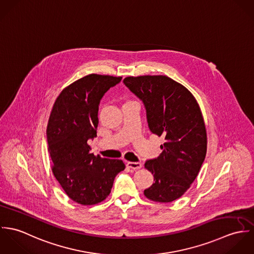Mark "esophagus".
<instances>
[{
  "instance_id": "obj_1",
  "label": "esophagus",
  "mask_w": 254,
  "mask_h": 254,
  "mask_svg": "<svg viewBox=\"0 0 254 254\" xmlns=\"http://www.w3.org/2000/svg\"><path fill=\"white\" fill-rule=\"evenodd\" d=\"M127 167H129V168H131V169H134V170L140 169V168H142V163H140V162L128 161V162H127Z\"/></svg>"
}]
</instances>
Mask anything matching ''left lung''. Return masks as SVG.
I'll use <instances>...</instances> for the list:
<instances>
[{"label":"left lung","mask_w":254,"mask_h":254,"mask_svg":"<svg viewBox=\"0 0 254 254\" xmlns=\"http://www.w3.org/2000/svg\"><path fill=\"white\" fill-rule=\"evenodd\" d=\"M123 83L144 104L151 133L162 136V152L145 167L154 183L144 190L148 199L171 202L187 191L206 155V130L190 92L167 76L127 77Z\"/></svg>","instance_id":"obj_1"}]
</instances>
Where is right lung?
I'll use <instances>...</instances> for the list:
<instances>
[{
  "mask_svg": "<svg viewBox=\"0 0 254 254\" xmlns=\"http://www.w3.org/2000/svg\"><path fill=\"white\" fill-rule=\"evenodd\" d=\"M122 77L90 74L58 97L47 127L53 173L66 194L83 205L108 197L116 175L125 169L120 159L103 158L90 150L97 137L101 100Z\"/></svg>",
  "mask_w": 254,
  "mask_h": 254,
  "instance_id": "add662e5",
  "label": "right lung"
}]
</instances>
